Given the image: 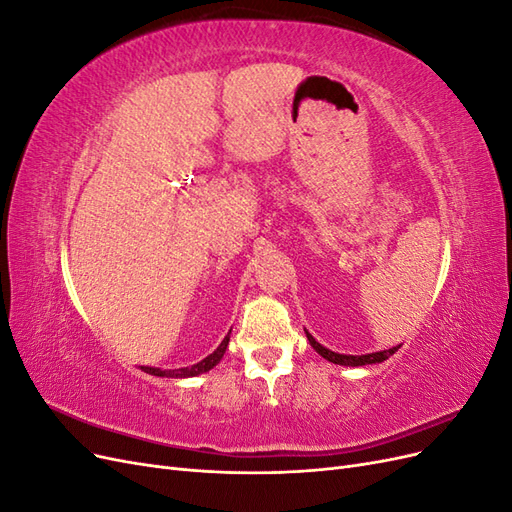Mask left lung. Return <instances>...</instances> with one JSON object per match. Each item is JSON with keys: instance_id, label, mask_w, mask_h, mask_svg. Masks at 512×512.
Returning <instances> with one entry per match:
<instances>
[{"instance_id": "8db88e82", "label": "left lung", "mask_w": 512, "mask_h": 512, "mask_svg": "<svg viewBox=\"0 0 512 512\" xmlns=\"http://www.w3.org/2000/svg\"><path fill=\"white\" fill-rule=\"evenodd\" d=\"M305 335H307V339H309V344H312V348L320 354V356H324V359L327 361H331V363H335V365H348V367H359V365H371V363H382V361H386L389 359V356H393L397 350H399V346H395V348H389V350H382V352H371V354H361V356H354V354H337V352H333V350H329V348H324V346H320L316 339L309 335L307 331H305Z\"/></svg>"}]
</instances>
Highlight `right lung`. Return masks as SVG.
<instances>
[{"label": "right lung", "mask_w": 512, "mask_h": 512, "mask_svg": "<svg viewBox=\"0 0 512 512\" xmlns=\"http://www.w3.org/2000/svg\"><path fill=\"white\" fill-rule=\"evenodd\" d=\"M228 342H230V335L224 337V342L215 348L209 356H205L203 361L200 363H194L192 367H181V369H160V367H141L145 374H151V376H160V378H192V376H198V374H205V371L213 369L215 365H218L222 361V356L228 348Z\"/></svg>", "instance_id": "add662e5"}]
</instances>
